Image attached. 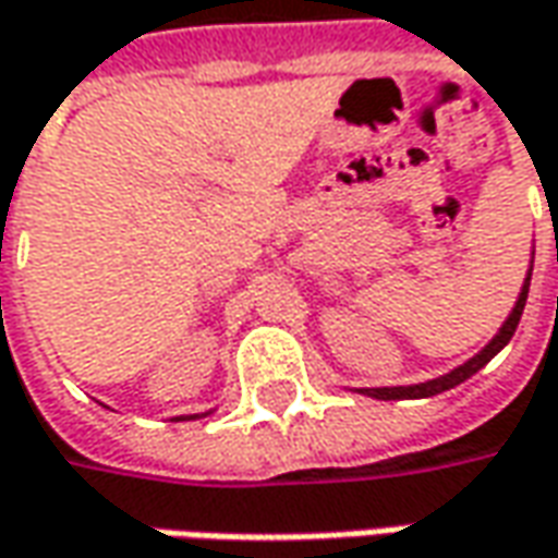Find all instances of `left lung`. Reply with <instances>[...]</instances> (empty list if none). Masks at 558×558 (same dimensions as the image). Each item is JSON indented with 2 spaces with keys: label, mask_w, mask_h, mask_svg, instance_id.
Here are the masks:
<instances>
[{
  "label": "left lung",
  "mask_w": 558,
  "mask_h": 558,
  "mask_svg": "<svg viewBox=\"0 0 558 558\" xmlns=\"http://www.w3.org/2000/svg\"><path fill=\"white\" fill-rule=\"evenodd\" d=\"M529 287H531V268L529 275H525V283H522V293L515 299V305H512V312L504 320V327L497 330V337L490 339L488 345L478 352V355H472L466 364H460V367H453L451 374L445 376H435V379H426V383H416V386H383V389H357L361 395H371V398H379V401H398V398H433L438 392H448L453 386H460L463 379H470L472 374H478L485 364H488L490 357L497 355L504 345H507L512 333H515V327H519V317H522V308H525V299H529Z\"/></svg>",
  "instance_id": "left-lung-1"
}]
</instances>
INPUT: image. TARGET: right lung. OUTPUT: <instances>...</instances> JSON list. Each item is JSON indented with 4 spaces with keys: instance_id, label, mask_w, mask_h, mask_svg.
I'll list each match as a JSON object with an SVG mask.
<instances>
[{
    "instance_id": "1",
    "label": "right lung",
    "mask_w": 558,
    "mask_h": 558,
    "mask_svg": "<svg viewBox=\"0 0 558 558\" xmlns=\"http://www.w3.org/2000/svg\"><path fill=\"white\" fill-rule=\"evenodd\" d=\"M197 416H201V413H194V416H187V420H197ZM203 416H206V413H203ZM175 420H184V416H175Z\"/></svg>"
}]
</instances>
